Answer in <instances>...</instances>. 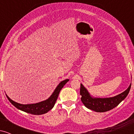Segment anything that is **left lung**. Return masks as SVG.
Segmentation results:
<instances>
[{"mask_svg":"<svg viewBox=\"0 0 134 134\" xmlns=\"http://www.w3.org/2000/svg\"><path fill=\"white\" fill-rule=\"evenodd\" d=\"M131 84L127 90L114 97L107 98H93L86 89L81 84L80 94L81 101L86 107L96 112H105L114 108L127 97L130 91Z\"/></svg>","mask_w":134,"mask_h":134,"instance_id":"left-lung-1","label":"left lung"}]
</instances>
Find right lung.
<instances>
[{
	"label": "right lung",
	"instance_id": "obj_1",
	"mask_svg": "<svg viewBox=\"0 0 134 134\" xmlns=\"http://www.w3.org/2000/svg\"><path fill=\"white\" fill-rule=\"evenodd\" d=\"M69 81V79H65L63 81L60 83L56 87L54 92L51 95V96L48 98V99H46V100L41 101V102L35 104H22L18 103L15 102L12 100L11 99L9 98V96L6 94L7 99L15 107L17 108L19 110L23 111L26 113H31L33 115H42L44 113H47L48 111H50L54 107L55 102H56L57 99L59 94L60 91L62 90V87L64 86V85Z\"/></svg>",
	"mask_w": 134,
	"mask_h": 134
}]
</instances>
